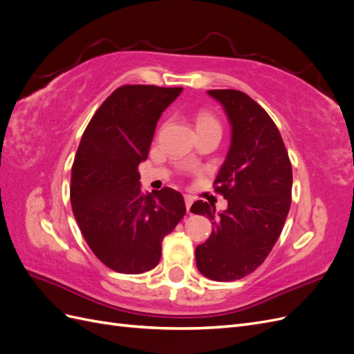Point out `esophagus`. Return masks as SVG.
<instances>
[{"label":"esophagus","instance_id":"34e87169","mask_svg":"<svg viewBox=\"0 0 354 354\" xmlns=\"http://www.w3.org/2000/svg\"><path fill=\"white\" fill-rule=\"evenodd\" d=\"M185 202H186L187 212H190V207H192V203H194V198H192L190 195H185Z\"/></svg>","mask_w":354,"mask_h":354}]
</instances>
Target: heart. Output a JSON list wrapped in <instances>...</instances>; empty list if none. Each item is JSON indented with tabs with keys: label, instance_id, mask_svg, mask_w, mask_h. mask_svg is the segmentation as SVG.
Instances as JSON below:
<instances>
[{
	"label": "heart",
	"instance_id": "obj_1",
	"mask_svg": "<svg viewBox=\"0 0 354 354\" xmlns=\"http://www.w3.org/2000/svg\"><path fill=\"white\" fill-rule=\"evenodd\" d=\"M196 130H217L221 133V125L216 116L209 112H199L195 118Z\"/></svg>",
	"mask_w": 354,
	"mask_h": 354
}]
</instances>
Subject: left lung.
I'll list each match as a JSON object with an SVG mask.
<instances>
[{
  "mask_svg": "<svg viewBox=\"0 0 354 354\" xmlns=\"http://www.w3.org/2000/svg\"><path fill=\"white\" fill-rule=\"evenodd\" d=\"M224 109L230 146L216 177V190L227 199L217 212L196 201L190 211L212 221L209 238L196 246L198 270L217 282L252 273L273 245L291 207L292 167L279 130L267 112L238 90L207 91Z\"/></svg>",
  "mask_w": 354,
  "mask_h": 354,
  "instance_id": "1",
  "label": "left lung"
}]
</instances>
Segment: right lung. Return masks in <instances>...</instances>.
<instances>
[{
	"instance_id": "add662e5",
	"label": "right lung",
	"mask_w": 354,
	"mask_h": 354,
	"mask_svg": "<svg viewBox=\"0 0 354 354\" xmlns=\"http://www.w3.org/2000/svg\"><path fill=\"white\" fill-rule=\"evenodd\" d=\"M181 91L124 85L103 102L82 134L71 178L73 216L91 251L115 272L138 274L156 267L160 242L186 212L174 189L145 194L137 171L160 115Z\"/></svg>"
}]
</instances>
